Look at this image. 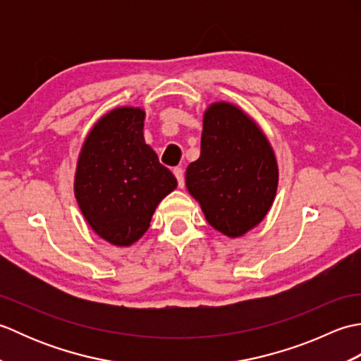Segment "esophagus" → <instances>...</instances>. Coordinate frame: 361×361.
I'll list each match as a JSON object with an SVG mask.
<instances>
[{"mask_svg": "<svg viewBox=\"0 0 361 361\" xmlns=\"http://www.w3.org/2000/svg\"><path fill=\"white\" fill-rule=\"evenodd\" d=\"M173 175H175L176 181H178V186L180 188L185 186V172H183V169L181 167H175L173 169Z\"/></svg>", "mask_w": 361, "mask_h": 361, "instance_id": "34e87169", "label": "esophagus"}]
</instances>
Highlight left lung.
Here are the masks:
<instances>
[{"label": "left lung", "mask_w": 361, "mask_h": 361, "mask_svg": "<svg viewBox=\"0 0 361 361\" xmlns=\"http://www.w3.org/2000/svg\"><path fill=\"white\" fill-rule=\"evenodd\" d=\"M278 181V159L257 122L231 102H212L200 158L186 169V188L208 224L231 239L245 235L270 211Z\"/></svg>", "instance_id": "obj_1"}]
</instances>
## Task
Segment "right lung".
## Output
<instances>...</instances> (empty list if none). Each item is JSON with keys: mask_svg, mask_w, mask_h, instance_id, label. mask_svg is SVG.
Returning <instances> with one entry per match:
<instances>
[{"mask_svg": "<svg viewBox=\"0 0 361 361\" xmlns=\"http://www.w3.org/2000/svg\"><path fill=\"white\" fill-rule=\"evenodd\" d=\"M145 111L116 106L90 130L75 164L74 195L91 229L116 247L147 231L157 206L176 189L144 140Z\"/></svg>", "mask_w": 361, "mask_h": 361, "instance_id": "obj_1", "label": "right lung"}]
</instances>
